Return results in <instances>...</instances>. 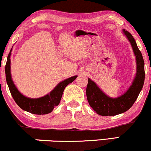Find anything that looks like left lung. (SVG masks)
I'll list each match as a JSON object with an SVG mask.
<instances>
[{
  "instance_id": "left-lung-1",
  "label": "left lung",
  "mask_w": 151,
  "mask_h": 151,
  "mask_svg": "<svg viewBox=\"0 0 151 151\" xmlns=\"http://www.w3.org/2000/svg\"><path fill=\"white\" fill-rule=\"evenodd\" d=\"M131 43L136 56V74L129 89L117 98H111L100 89L96 83L88 79L86 97L90 106L100 116H115L128 111L132 106L141 92L145 80L144 61L142 54L137 46L136 40L130 32L123 30Z\"/></svg>"
}]
</instances>
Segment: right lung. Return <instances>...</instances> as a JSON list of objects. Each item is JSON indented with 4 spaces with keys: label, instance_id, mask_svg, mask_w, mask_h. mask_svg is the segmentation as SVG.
I'll return each instance as SVG.
<instances>
[{
    "label": "right lung",
    "instance_id": "1",
    "mask_svg": "<svg viewBox=\"0 0 151 151\" xmlns=\"http://www.w3.org/2000/svg\"><path fill=\"white\" fill-rule=\"evenodd\" d=\"M12 49L8 54L6 65V78L7 84L9 88L10 93L16 104L22 110L30 112L31 114L43 115L47 114L52 111L55 106L59 105L61 100L62 93L65 87L69 84L72 83L77 76H74L65 80L61 81L55 86L50 93L37 99H31L26 97L18 91L15 86L10 74V55Z\"/></svg>",
    "mask_w": 151,
    "mask_h": 151
}]
</instances>
